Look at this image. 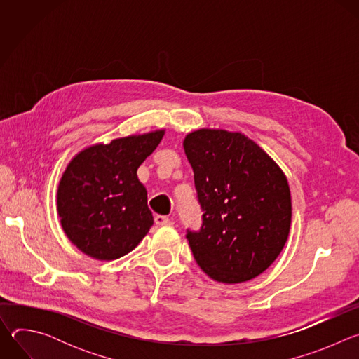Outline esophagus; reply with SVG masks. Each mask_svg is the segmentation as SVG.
Masks as SVG:
<instances>
[{
    "label": "esophagus",
    "mask_w": 359,
    "mask_h": 359,
    "mask_svg": "<svg viewBox=\"0 0 359 359\" xmlns=\"http://www.w3.org/2000/svg\"><path fill=\"white\" fill-rule=\"evenodd\" d=\"M155 223H156L158 226H166V224H172V220H170L169 217H166V216L158 215V216L155 217Z\"/></svg>",
    "instance_id": "obj_1"
}]
</instances>
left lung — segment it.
Segmentation results:
<instances>
[{
	"instance_id": "left-lung-1",
	"label": "left lung",
	"mask_w": 359,
	"mask_h": 359,
	"mask_svg": "<svg viewBox=\"0 0 359 359\" xmlns=\"http://www.w3.org/2000/svg\"><path fill=\"white\" fill-rule=\"evenodd\" d=\"M203 212L186 238L210 278L237 284L266 271L281 252L291 226L285 175L238 132L198 129L183 140Z\"/></svg>"
}]
</instances>
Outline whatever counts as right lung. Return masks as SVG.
<instances>
[{"label": "right lung", "mask_w": 359, "mask_h": 359, "mask_svg": "<svg viewBox=\"0 0 359 359\" xmlns=\"http://www.w3.org/2000/svg\"><path fill=\"white\" fill-rule=\"evenodd\" d=\"M165 130L114 139L79 151L58 186V215L67 237L89 257L116 260L153 224L137 169Z\"/></svg>", "instance_id": "1"}]
</instances>
